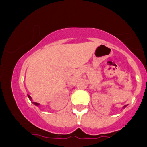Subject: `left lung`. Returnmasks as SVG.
Masks as SVG:
<instances>
[{
    "instance_id": "1",
    "label": "left lung",
    "mask_w": 147,
    "mask_h": 147,
    "mask_svg": "<svg viewBox=\"0 0 147 147\" xmlns=\"http://www.w3.org/2000/svg\"><path fill=\"white\" fill-rule=\"evenodd\" d=\"M125 107H126V106H124V108H125Z\"/></svg>"
}]
</instances>
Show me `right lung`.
Segmentation results:
<instances>
[{
    "label": "right lung",
    "instance_id": "add662e5",
    "mask_svg": "<svg viewBox=\"0 0 147 147\" xmlns=\"http://www.w3.org/2000/svg\"><path fill=\"white\" fill-rule=\"evenodd\" d=\"M27 96H28V98H29V99L31 100V96H30L29 95H27ZM33 103L34 104H35V105H36V106H37L39 105V103H37V102H33Z\"/></svg>",
    "mask_w": 147,
    "mask_h": 147
}]
</instances>
